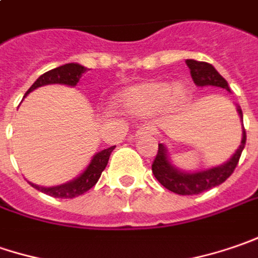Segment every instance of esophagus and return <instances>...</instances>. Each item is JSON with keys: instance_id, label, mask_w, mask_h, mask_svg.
<instances>
[{"instance_id": "esophagus-1", "label": "esophagus", "mask_w": 258, "mask_h": 258, "mask_svg": "<svg viewBox=\"0 0 258 258\" xmlns=\"http://www.w3.org/2000/svg\"><path fill=\"white\" fill-rule=\"evenodd\" d=\"M154 133V128H151L150 125H143V127H139L137 130V136H151Z\"/></svg>"}]
</instances>
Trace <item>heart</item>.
I'll return each instance as SVG.
<instances>
[{"instance_id": "1", "label": "heart", "mask_w": 258, "mask_h": 258, "mask_svg": "<svg viewBox=\"0 0 258 258\" xmlns=\"http://www.w3.org/2000/svg\"><path fill=\"white\" fill-rule=\"evenodd\" d=\"M122 105L139 114H154L162 108H182L189 101V91L185 85H170L166 82L150 81L136 85L121 94Z\"/></svg>"}]
</instances>
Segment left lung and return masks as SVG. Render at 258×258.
Segmentation results:
<instances>
[{"label":"left lung","mask_w":258,"mask_h":258,"mask_svg":"<svg viewBox=\"0 0 258 258\" xmlns=\"http://www.w3.org/2000/svg\"><path fill=\"white\" fill-rule=\"evenodd\" d=\"M186 64L190 69V76L198 86H209L211 85V86H218V88L230 91L228 82L217 72V69L212 64L207 62H198L194 59H187ZM237 111L242 119L241 108L237 107ZM245 140H247L245 130L242 125V139H241L240 147L231 156L230 160H227L221 166L211 167L208 170L195 172V173H187V172H182V170L176 169L169 160L167 149L163 144H159V150H157L154 162L151 164V170H153L154 177L166 189L172 190L174 194H177V195H199L211 187H215V186L224 183L230 177L238 164L241 153L245 146Z\"/></svg>","instance_id":"left-lung-1"}]
</instances>
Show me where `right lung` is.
I'll list each match as a JSON object with an SVG mask.
<instances>
[{
    "mask_svg": "<svg viewBox=\"0 0 258 258\" xmlns=\"http://www.w3.org/2000/svg\"><path fill=\"white\" fill-rule=\"evenodd\" d=\"M88 69L85 66H82V64H78V63H66L63 66H59L56 69H51L49 72L43 73L39 79L30 86V89L26 92V95H28L31 91L37 89L40 86H44V85L60 84L75 86V85L79 82L81 76ZM114 149H115V146L108 147L105 150L98 151L95 156L92 157V160L88 164V167L85 169L84 172L79 174L76 179H73V180L68 182V183L50 186V187H44V186L34 185V183H30V185L33 186V187H36L40 192H43L46 195L53 196V198L71 199V198H76V196L82 195L85 192H88L92 186H95L98 179L101 177V173L107 167L109 156H111V153H112Z\"/></svg>",
    "mask_w": 258,
    "mask_h": 258,
    "instance_id": "right-lung-1",
    "label": "right lung"
}]
</instances>
